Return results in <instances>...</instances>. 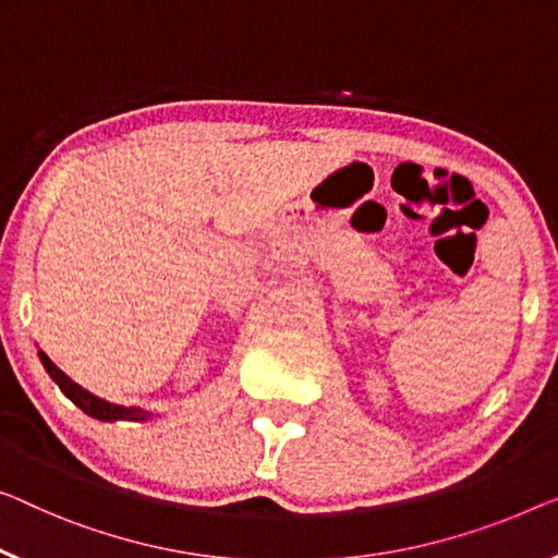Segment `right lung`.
<instances>
[{
	"label": "right lung",
	"mask_w": 558,
	"mask_h": 558,
	"mask_svg": "<svg viewBox=\"0 0 558 558\" xmlns=\"http://www.w3.org/2000/svg\"><path fill=\"white\" fill-rule=\"evenodd\" d=\"M39 361L47 368L49 378H52L54 384L60 386L62 393L70 398L74 405H80L82 411H85L87 415H93V418H97V421H145L147 415H149L143 409H124V405L107 403V401H102V398L93 396V393H89V390H85L82 386L74 384L70 376H64V373L57 368V365L49 361L41 351H39Z\"/></svg>",
	"instance_id": "right-lung-1"
}]
</instances>
